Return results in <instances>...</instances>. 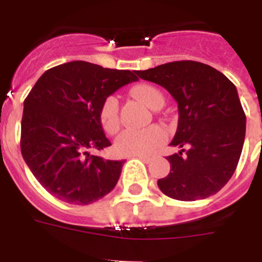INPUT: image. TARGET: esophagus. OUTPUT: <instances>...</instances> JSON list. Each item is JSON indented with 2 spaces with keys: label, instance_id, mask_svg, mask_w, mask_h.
<instances>
[{
  "label": "esophagus",
  "instance_id": "34e87169",
  "mask_svg": "<svg viewBox=\"0 0 262 262\" xmlns=\"http://www.w3.org/2000/svg\"><path fill=\"white\" fill-rule=\"evenodd\" d=\"M138 157V159H140L142 161H144V163H149L152 159H154V155H139V156H135Z\"/></svg>",
  "mask_w": 262,
  "mask_h": 262
}]
</instances>
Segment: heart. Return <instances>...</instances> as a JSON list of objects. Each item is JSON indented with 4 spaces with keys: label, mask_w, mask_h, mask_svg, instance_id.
<instances>
[{
    "label": "heart",
    "mask_w": 262,
    "mask_h": 262,
    "mask_svg": "<svg viewBox=\"0 0 262 262\" xmlns=\"http://www.w3.org/2000/svg\"><path fill=\"white\" fill-rule=\"evenodd\" d=\"M131 93L151 108H160L164 105L163 93L149 84H139L131 89ZM99 120L107 134H115L119 128V101L117 97L108 96L103 99L99 108ZM166 135L161 127L151 126L143 129H124L115 139V149L119 155L139 156L152 152L161 145Z\"/></svg>",
    "instance_id": "1"
}]
</instances>
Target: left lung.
Masks as SVG:
<instances>
[{
    "label": "left lung",
    "mask_w": 262,
    "mask_h": 262,
    "mask_svg": "<svg viewBox=\"0 0 262 262\" xmlns=\"http://www.w3.org/2000/svg\"><path fill=\"white\" fill-rule=\"evenodd\" d=\"M138 76L165 88L178 105V126L166 157L170 172L157 181L178 201L205 200L217 193L235 172L245 138V114L237 90L222 72L203 62H166Z\"/></svg>",
    "instance_id": "obj_1"
}]
</instances>
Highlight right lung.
Wrapping results in <instances>:
<instances>
[{
	"label": "right lung",
	"instance_id": "1",
	"mask_svg": "<svg viewBox=\"0 0 262 262\" xmlns=\"http://www.w3.org/2000/svg\"><path fill=\"white\" fill-rule=\"evenodd\" d=\"M134 73L66 62L46 71L26 97L20 152L32 174L57 200L89 205L115 187L124 160H105L89 149L111 145L99 108L119 88L138 81Z\"/></svg>",
	"mask_w": 262,
	"mask_h": 262
}]
</instances>
